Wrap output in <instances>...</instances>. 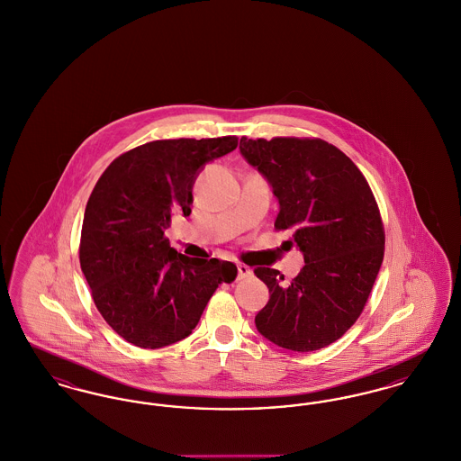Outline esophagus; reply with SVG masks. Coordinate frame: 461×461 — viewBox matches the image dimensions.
<instances>
[{
  "mask_svg": "<svg viewBox=\"0 0 461 461\" xmlns=\"http://www.w3.org/2000/svg\"><path fill=\"white\" fill-rule=\"evenodd\" d=\"M237 280H243V278H249L250 275H252V269L249 267V266H245V264H239L237 266Z\"/></svg>",
  "mask_w": 461,
  "mask_h": 461,
  "instance_id": "esophagus-1",
  "label": "esophagus"
}]
</instances>
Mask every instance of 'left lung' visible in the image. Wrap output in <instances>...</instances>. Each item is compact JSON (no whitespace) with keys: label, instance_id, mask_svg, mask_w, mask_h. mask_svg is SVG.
Listing matches in <instances>:
<instances>
[{"label":"left lung","instance_id":"1","mask_svg":"<svg viewBox=\"0 0 461 461\" xmlns=\"http://www.w3.org/2000/svg\"><path fill=\"white\" fill-rule=\"evenodd\" d=\"M240 154L278 198L275 228L292 230L304 254L290 282L278 269H254L269 288L256 327L284 349H323L356 323L384 261L372 188L348 155L320 138L241 136Z\"/></svg>","mask_w":461,"mask_h":461}]
</instances>
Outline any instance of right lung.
Listing matches in <instances>:
<instances>
[{
    "label": "right lung",
    "mask_w": 461,
    "mask_h": 461,
    "mask_svg": "<svg viewBox=\"0 0 461 461\" xmlns=\"http://www.w3.org/2000/svg\"><path fill=\"white\" fill-rule=\"evenodd\" d=\"M237 136L157 140L112 160L89 195L79 261L104 320L124 340L158 349L188 337L237 266L179 254L171 218L190 216L203 166L230 154Z\"/></svg>",
    "instance_id": "obj_1"
}]
</instances>
